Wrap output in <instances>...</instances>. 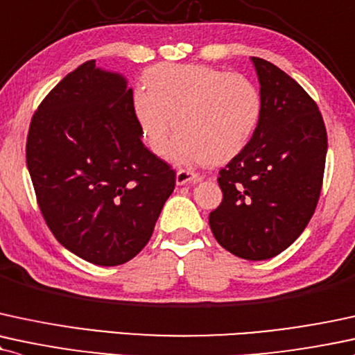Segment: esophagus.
Here are the masks:
<instances>
[{"label": "esophagus", "instance_id": "34e87169", "mask_svg": "<svg viewBox=\"0 0 355 355\" xmlns=\"http://www.w3.org/2000/svg\"><path fill=\"white\" fill-rule=\"evenodd\" d=\"M200 180H202V177L198 173L190 172V170H178L177 175H175L177 185H195Z\"/></svg>", "mask_w": 355, "mask_h": 355}]
</instances>
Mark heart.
I'll use <instances>...</instances> for the list:
<instances>
[{"instance_id": "b5f03b06", "label": "heart", "mask_w": 355, "mask_h": 355, "mask_svg": "<svg viewBox=\"0 0 355 355\" xmlns=\"http://www.w3.org/2000/svg\"><path fill=\"white\" fill-rule=\"evenodd\" d=\"M134 114L150 150L177 164H226L245 150L261 117L258 87L205 64H160L145 72Z\"/></svg>"}]
</instances>
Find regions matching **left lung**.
Returning <instances> with one entry per match:
<instances>
[{
    "instance_id": "obj_1",
    "label": "left lung",
    "mask_w": 355,
    "mask_h": 355,
    "mask_svg": "<svg viewBox=\"0 0 355 355\" xmlns=\"http://www.w3.org/2000/svg\"><path fill=\"white\" fill-rule=\"evenodd\" d=\"M263 109L240 155L220 170L223 202L210 213L213 236L243 259L279 254L304 232L321 195L327 134L309 94L284 71L251 58Z\"/></svg>"
}]
</instances>
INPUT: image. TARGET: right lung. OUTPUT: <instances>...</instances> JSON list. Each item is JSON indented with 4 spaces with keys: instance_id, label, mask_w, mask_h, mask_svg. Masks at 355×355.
I'll use <instances>...</instances> for the list:
<instances>
[{
    "instance_id": "obj_1",
    "label": "right lung",
    "mask_w": 355,
    "mask_h": 355,
    "mask_svg": "<svg viewBox=\"0 0 355 355\" xmlns=\"http://www.w3.org/2000/svg\"><path fill=\"white\" fill-rule=\"evenodd\" d=\"M122 74L80 64L41 102L26 164L37 205L61 245L99 266L142 251L175 189V172L142 144Z\"/></svg>"
}]
</instances>
